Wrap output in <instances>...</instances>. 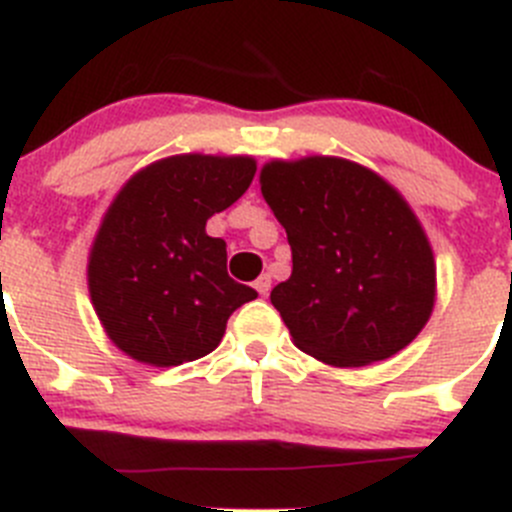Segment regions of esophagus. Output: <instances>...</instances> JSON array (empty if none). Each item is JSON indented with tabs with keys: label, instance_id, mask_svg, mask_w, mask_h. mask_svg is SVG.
Listing matches in <instances>:
<instances>
[{
	"label": "esophagus",
	"instance_id": "1",
	"mask_svg": "<svg viewBox=\"0 0 512 512\" xmlns=\"http://www.w3.org/2000/svg\"><path fill=\"white\" fill-rule=\"evenodd\" d=\"M270 285H272L270 275H260V278L255 280V290H257V293H260V295L270 293Z\"/></svg>",
	"mask_w": 512,
	"mask_h": 512
}]
</instances>
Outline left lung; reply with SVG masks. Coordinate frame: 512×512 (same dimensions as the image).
<instances>
[{
	"label": "left lung",
	"instance_id": "obj_1",
	"mask_svg": "<svg viewBox=\"0 0 512 512\" xmlns=\"http://www.w3.org/2000/svg\"><path fill=\"white\" fill-rule=\"evenodd\" d=\"M260 189L293 250L270 300L295 346L338 369L407 348L437 300L432 245L407 199L338 156L267 161Z\"/></svg>",
	"mask_w": 512,
	"mask_h": 512
}]
</instances>
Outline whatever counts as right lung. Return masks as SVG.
Masks as SVG:
<instances>
[{
    "label": "right lung",
    "mask_w": 512,
    "mask_h": 512,
    "mask_svg": "<svg viewBox=\"0 0 512 512\" xmlns=\"http://www.w3.org/2000/svg\"><path fill=\"white\" fill-rule=\"evenodd\" d=\"M255 171L252 156H166L105 209L88 255L90 303L133 361L169 369L207 356L229 315L257 298L227 275V242L207 234V219L232 207Z\"/></svg>",
    "instance_id": "add662e5"
}]
</instances>
